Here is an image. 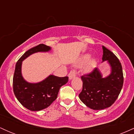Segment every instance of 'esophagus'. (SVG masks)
<instances>
[{
	"mask_svg": "<svg viewBox=\"0 0 134 134\" xmlns=\"http://www.w3.org/2000/svg\"><path fill=\"white\" fill-rule=\"evenodd\" d=\"M76 76V72L74 70H71V71L69 72V78L70 80L73 79V78H74Z\"/></svg>",
	"mask_w": 134,
	"mask_h": 134,
	"instance_id": "obj_1",
	"label": "esophagus"
}]
</instances>
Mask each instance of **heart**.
Returning <instances> with one entry per match:
<instances>
[{"label":"heart","instance_id":"heart-1","mask_svg":"<svg viewBox=\"0 0 134 134\" xmlns=\"http://www.w3.org/2000/svg\"><path fill=\"white\" fill-rule=\"evenodd\" d=\"M86 64V65L85 66L84 70H85L86 72H90L93 69V67L96 64V60L94 59V58H91L90 59V55H84L80 59L78 65H82Z\"/></svg>","mask_w":134,"mask_h":134}]
</instances>
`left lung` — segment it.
Masks as SVG:
<instances>
[{
	"label": "left lung",
	"mask_w": 134,
	"mask_h": 134,
	"mask_svg": "<svg viewBox=\"0 0 134 134\" xmlns=\"http://www.w3.org/2000/svg\"><path fill=\"white\" fill-rule=\"evenodd\" d=\"M103 62L108 61L111 73L103 77L101 72L95 68L91 72L81 76L82 90L79 94L81 101L94 110H103L111 106L117 99L124 84L121 63L113 52L103 46Z\"/></svg>",
	"instance_id": "left-lung-1"
}]
</instances>
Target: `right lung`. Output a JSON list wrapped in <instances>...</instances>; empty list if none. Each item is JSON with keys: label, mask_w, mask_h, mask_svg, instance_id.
<instances>
[{"label": "right lung", "mask_w": 134, "mask_h": 134, "mask_svg": "<svg viewBox=\"0 0 134 134\" xmlns=\"http://www.w3.org/2000/svg\"><path fill=\"white\" fill-rule=\"evenodd\" d=\"M50 50L49 46L40 44L26 52L16 63L13 76L14 93L20 103L31 111H40L48 107L57 98L60 88L68 82V77H59L53 75L37 83L28 82L23 77V61L36 52H47Z\"/></svg>", "instance_id": "right-lung-1"}]
</instances>
